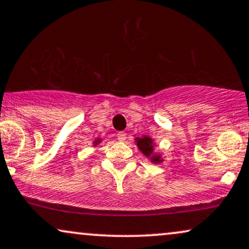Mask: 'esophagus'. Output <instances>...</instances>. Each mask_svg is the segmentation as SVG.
Wrapping results in <instances>:
<instances>
[{
	"instance_id": "obj_1",
	"label": "esophagus",
	"mask_w": 249,
	"mask_h": 249,
	"mask_svg": "<svg viewBox=\"0 0 249 249\" xmlns=\"http://www.w3.org/2000/svg\"><path fill=\"white\" fill-rule=\"evenodd\" d=\"M117 139L121 141V142H124V141L126 140V133H125V132H119L117 134Z\"/></svg>"
}]
</instances>
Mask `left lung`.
<instances>
[{
	"label": "left lung",
	"instance_id": "left-lung-1",
	"mask_svg": "<svg viewBox=\"0 0 249 249\" xmlns=\"http://www.w3.org/2000/svg\"><path fill=\"white\" fill-rule=\"evenodd\" d=\"M134 140L140 152L142 153L147 159H149L150 162L155 163V164L156 163L159 164V163L163 162L161 154L156 153L155 150H154V148H155V142H154L152 138L148 137V135H142L141 138L140 137L135 138Z\"/></svg>",
	"mask_w": 249,
	"mask_h": 249
}]
</instances>
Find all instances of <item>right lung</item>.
Returning <instances> with one entry per match:
<instances>
[{
  "label": "right lung",
  "mask_w": 249,
  "mask_h": 249,
  "mask_svg": "<svg viewBox=\"0 0 249 249\" xmlns=\"http://www.w3.org/2000/svg\"><path fill=\"white\" fill-rule=\"evenodd\" d=\"M101 141H102V139H100V138H97V139H95V140L93 141V146H94V147H96L97 144L101 143Z\"/></svg>",
  "instance_id": "right-lung-1"
}]
</instances>
